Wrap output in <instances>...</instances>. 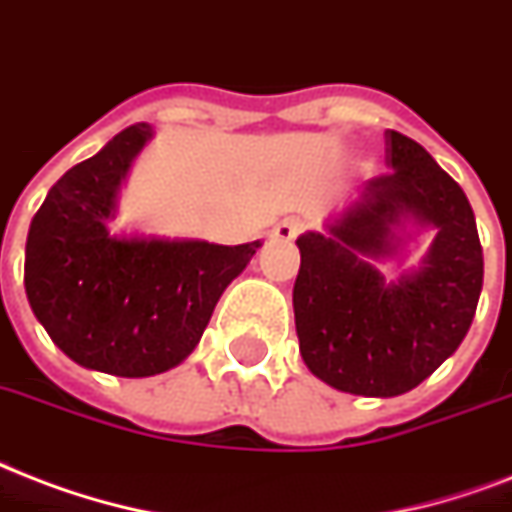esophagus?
I'll return each mask as SVG.
<instances>
[{
  "label": "esophagus",
  "mask_w": 512,
  "mask_h": 512,
  "mask_svg": "<svg viewBox=\"0 0 512 512\" xmlns=\"http://www.w3.org/2000/svg\"><path fill=\"white\" fill-rule=\"evenodd\" d=\"M301 227H304V224H301L299 219H283L275 229H272V240H275V243H291L293 237L301 232Z\"/></svg>",
  "instance_id": "1"
}]
</instances>
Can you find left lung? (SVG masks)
I'll return each instance as SVG.
<instances>
[{
	"label": "left lung",
	"instance_id": "8db88e82",
	"mask_svg": "<svg viewBox=\"0 0 512 512\" xmlns=\"http://www.w3.org/2000/svg\"><path fill=\"white\" fill-rule=\"evenodd\" d=\"M387 173L326 235L296 240L293 315L301 358L326 384L392 398L422 384L465 339L483 285V251L462 186L398 130L384 133ZM411 212L439 229L426 269L384 284L363 255L389 252V224Z\"/></svg>",
	"mask_w": 512,
	"mask_h": 512
}]
</instances>
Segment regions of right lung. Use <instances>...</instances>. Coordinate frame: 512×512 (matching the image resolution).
<instances>
[{
	"mask_svg": "<svg viewBox=\"0 0 512 512\" xmlns=\"http://www.w3.org/2000/svg\"><path fill=\"white\" fill-rule=\"evenodd\" d=\"M152 130L130 125L66 170L31 219L23 283L37 320L74 363L154 376L197 347L216 301L259 251L106 232L114 194Z\"/></svg>",
	"mask_w": 512,
	"mask_h": 512,
	"instance_id": "right-lung-1",
	"label": "right lung"
}]
</instances>
